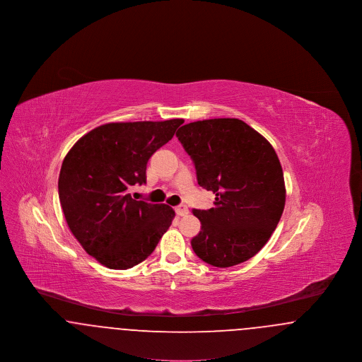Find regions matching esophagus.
I'll return each instance as SVG.
<instances>
[{"instance_id": "obj_1", "label": "esophagus", "mask_w": 362, "mask_h": 362, "mask_svg": "<svg viewBox=\"0 0 362 362\" xmlns=\"http://www.w3.org/2000/svg\"><path fill=\"white\" fill-rule=\"evenodd\" d=\"M175 210H176L177 216H180V217H185L189 214V207L186 205H179V206L175 207Z\"/></svg>"}]
</instances>
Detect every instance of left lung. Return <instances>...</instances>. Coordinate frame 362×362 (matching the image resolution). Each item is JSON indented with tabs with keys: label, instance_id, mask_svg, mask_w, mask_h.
<instances>
[{
	"label": "left lung",
	"instance_id": "left-lung-1",
	"mask_svg": "<svg viewBox=\"0 0 362 362\" xmlns=\"http://www.w3.org/2000/svg\"><path fill=\"white\" fill-rule=\"evenodd\" d=\"M176 137L189 153L198 185L216 194L214 207L192 213L201 221L191 247L216 267L257 255L273 235L285 207V182L272 144L245 122H191Z\"/></svg>",
	"mask_w": 362,
	"mask_h": 362
}]
</instances>
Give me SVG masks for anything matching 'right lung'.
Masks as SVG:
<instances>
[{"mask_svg":"<svg viewBox=\"0 0 362 362\" xmlns=\"http://www.w3.org/2000/svg\"><path fill=\"white\" fill-rule=\"evenodd\" d=\"M182 123H107L80 138L65 156L58 194L66 223L86 254L105 267L126 270L141 263L173 224V207L136 201L129 189L146 183L151 156Z\"/></svg>","mask_w":362,"mask_h":362,"instance_id":"right-lung-1","label":"right lung"}]
</instances>
